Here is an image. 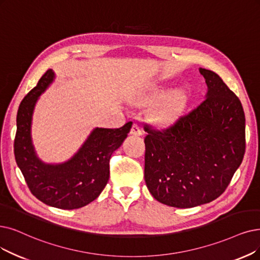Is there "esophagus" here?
Wrapping results in <instances>:
<instances>
[{
    "mask_svg": "<svg viewBox=\"0 0 260 260\" xmlns=\"http://www.w3.org/2000/svg\"><path fill=\"white\" fill-rule=\"evenodd\" d=\"M131 134H133V136H142V130L140 128V126L138 123L134 122L132 124V128H131V131H130Z\"/></svg>",
    "mask_w": 260,
    "mask_h": 260,
    "instance_id": "esophagus-1",
    "label": "esophagus"
}]
</instances>
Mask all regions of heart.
Returning a JSON list of instances; mask_svg holds the SVG:
<instances>
[{
  "label": "heart",
  "mask_w": 260,
  "mask_h": 260,
  "mask_svg": "<svg viewBox=\"0 0 260 260\" xmlns=\"http://www.w3.org/2000/svg\"><path fill=\"white\" fill-rule=\"evenodd\" d=\"M161 90L155 91L151 98H158L161 95ZM183 105V96L180 92L176 91L165 96L157 106L154 107L152 115L157 121H168L177 114Z\"/></svg>",
  "instance_id": "1"
}]
</instances>
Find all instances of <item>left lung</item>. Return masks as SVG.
Returning a JSON list of instances; mask_svg holds the SVG:
<instances>
[{
  "instance_id": "8db88e82",
  "label": "left lung",
  "mask_w": 260,
  "mask_h": 260,
  "mask_svg": "<svg viewBox=\"0 0 260 260\" xmlns=\"http://www.w3.org/2000/svg\"><path fill=\"white\" fill-rule=\"evenodd\" d=\"M206 98L169 127L145 123V181L158 202L192 208L217 199L245 152L240 100L215 72L200 68Z\"/></svg>"
}]
</instances>
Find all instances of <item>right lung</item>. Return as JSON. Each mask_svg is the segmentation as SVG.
Masks as SVG:
<instances>
[{"label": "right lung", "instance_id": "add662e5", "mask_svg": "<svg viewBox=\"0 0 260 260\" xmlns=\"http://www.w3.org/2000/svg\"><path fill=\"white\" fill-rule=\"evenodd\" d=\"M51 69L23 98L17 114L14 142L16 162L28 189L36 199L59 209L72 210L95 201L110 177V159L132 127V121L120 128H96L79 152L68 162L48 165L39 161L30 141V120L37 98L53 80Z\"/></svg>", "mask_w": 260, "mask_h": 260}]
</instances>
